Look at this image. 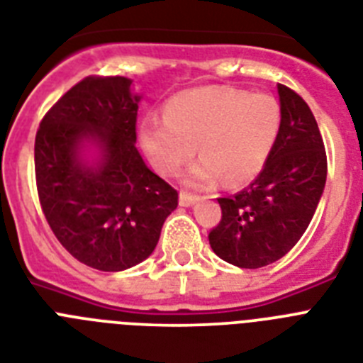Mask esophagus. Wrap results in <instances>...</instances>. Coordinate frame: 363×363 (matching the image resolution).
<instances>
[{
    "mask_svg": "<svg viewBox=\"0 0 363 363\" xmlns=\"http://www.w3.org/2000/svg\"><path fill=\"white\" fill-rule=\"evenodd\" d=\"M197 201V196H191V194H188V191H181V196H179V203H181V206H190L194 205Z\"/></svg>",
    "mask_w": 363,
    "mask_h": 363,
    "instance_id": "esophagus-1",
    "label": "esophagus"
}]
</instances>
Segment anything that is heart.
Returning a JSON list of instances; mask_svg holds the SVG:
<instances>
[{
  "mask_svg": "<svg viewBox=\"0 0 363 363\" xmlns=\"http://www.w3.org/2000/svg\"><path fill=\"white\" fill-rule=\"evenodd\" d=\"M282 112L269 94H251L233 86H205L172 97L164 121L140 125V142L158 173L175 177L194 157L186 182L212 188L221 179L230 184L251 181L266 166L275 147Z\"/></svg>",
  "mask_w": 363,
  "mask_h": 363,
  "instance_id": "obj_1",
  "label": "heart"
}]
</instances>
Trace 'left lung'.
<instances>
[{"mask_svg":"<svg viewBox=\"0 0 363 363\" xmlns=\"http://www.w3.org/2000/svg\"><path fill=\"white\" fill-rule=\"evenodd\" d=\"M277 88L282 123L275 147L247 188L219 197L221 221L208 234L212 251L243 269L269 266L299 242L327 181V153L310 106L291 88Z\"/></svg>","mask_w":363,"mask_h":363,"instance_id":"left-lung-1","label":"left lung"}]
</instances>
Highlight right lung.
Masks as SVG:
<instances>
[{"label": "right lung", "instance_id": "add662e5", "mask_svg": "<svg viewBox=\"0 0 363 363\" xmlns=\"http://www.w3.org/2000/svg\"><path fill=\"white\" fill-rule=\"evenodd\" d=\"M127 77H86L51 106L35 140L36 190L62 247L99 271L155 251L179 194L136 149L140 96ZM96 147L92 163L84 151Z\"/></svg>", "mask_w": 363, "mask_h": 363}]
</instances>
